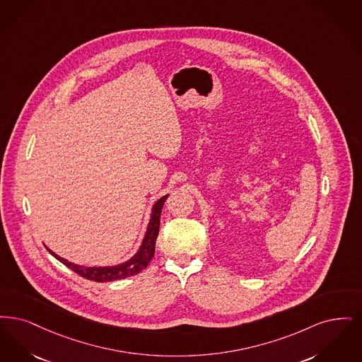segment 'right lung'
<instances>
[{
    "label": "right lung",
    "mask_w": 362,
    "mask_h": 362,
    "mask_svg": "<svg viewBox=\"0 0 362 362\" xmlns=\"http://www.w3.org/2000/svg\"><path fill=\"white\" fill-rule=\"evenodd\" d=\"M168 196L159 199L157 203L153 206V214H151V221L148 224L147 233L143 239L141 249L138 252L128 259L124 264L119 265V267H83L74 265L66 259L61 258L59 255H57L55 252H51L58 261H61L63 265L71 269L73 272H76L81 277L95 281V283H107V281H115V280H122L126 277L135 276L138 273L143 272L148 262L153 259L154 252H156V242H157L158 231H159V221H160V212H162V206L165 204Z\"/></svg>",
    "instance_id": "add662e5"
}]
</instances>
